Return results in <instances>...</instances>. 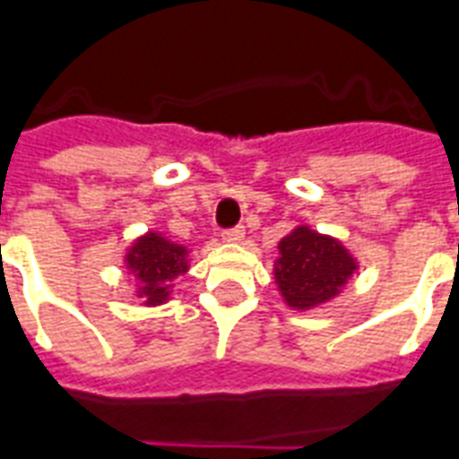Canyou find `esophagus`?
<instances>
[{
    "label": "esophagus",
    "instance_id": "34e87169",
    "mask_svg": "<svg viewBox=\"0 0 459 459\" xmlns=\"http://www.w3.org/2000/svg\"><path fill=\"white\" fill-rule=\"evenodd\" d=\"M243 236H245L243 226H233V229H226L221 233V238L226 240V243H238V240H243Z\"/></svg>",
    "mask_w": 459,
    "mask_h": 459
}]
</instances>
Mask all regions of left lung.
<instances>
[{
    "mask_svg": "<svg viewBox=\"0 0 459 459\" xmlns=\"http://www.w3.org/2000/svg\"><path fill=\"white\" fill-rule=\"evenodd\" d=\"M276 260V284L289 306H320L346 284L354 274L356 262L334 238L320 236L300 226L279 243Z\"/></svg>",
    "mask_w": 459,
    "mask_h": 459,
    "instance_id": "obj_1",
    "label": "left lung"
}]
</instances>
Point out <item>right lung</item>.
<instances>
[{"instance_id":"obj_1","label":"right lung","mask_w":459,"mask_h":459,"mask_svg":"<svg viewBox=\"0 0 459 459\" xmlns=\"http://www.w3.org/2000/svg\"><path fill=\"white\" fill-rule=\"evenodd\" d=\"M127 267L142 279L139 293L146 303H163L170 291V281L187 269V250L159 233H149L129 250Z\"/></svg>"}]
</instances>
